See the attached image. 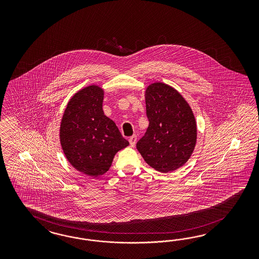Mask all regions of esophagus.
<instances>
[{
    "label": "esophagus",
    "mask_w": 259,
    "mask_h": 259,
    "mask_svg": "<svg viewBox=\"0 0 259 259\" xmlns=\"http://www.w3.org/2000/svg\"><path fill=\"white\" fill-rule=\"evenodd\" d=\"M136 141H137V136L136 135H134L132 137H130V139H129V142H130V145L134 147L135 145H136Z\"/></svg>",
    "instance_id": "34e87169"
}]
</instances>
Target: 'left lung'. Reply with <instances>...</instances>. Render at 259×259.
Wrapping results in <instances>:
<instances>
[{"label": "left lung", "instance_id": "1", "mask_svg": "<svg viewBox=\"0 0 259 259\" xmlns=\"http://www.w3.org/2000/svg\"><path fill=\"white\" fill-rule=\"evenodd\" d=\"M145 103L149 126L137 149L155 170L172 172L188 161L196 147L194 113L182 95L163 82L148 85Z\"/></svg>", "mask_w": 259, "mask_h": 259}]
</instances>
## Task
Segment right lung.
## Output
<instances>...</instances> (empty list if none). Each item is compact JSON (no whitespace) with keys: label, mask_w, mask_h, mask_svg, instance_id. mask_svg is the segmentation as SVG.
<instances>
[{"label":"right lung","mask_w":259,"mask_h":259,"mask_svg":"<svg viewBox=\"0 0 259 259\" xmlns=\"http://www.w3.org/2000/svg\"><path fill=\"white\" fill-rule=\"evenodd\" d=\"M104 91L88 85L72 97L64 110L60 141L67 160L78 172L97 178L107 172L115 155L129 145L102 109Z\"/></svg>","instance_id":"1"}]
</instances>
